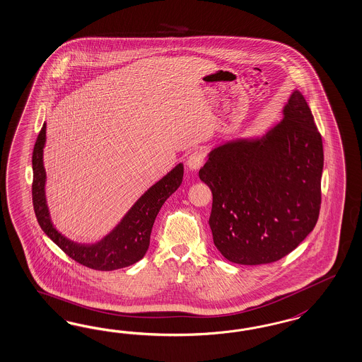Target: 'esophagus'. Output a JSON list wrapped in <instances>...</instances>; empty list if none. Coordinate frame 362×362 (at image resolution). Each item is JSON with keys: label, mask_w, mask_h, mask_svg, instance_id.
<instances>
[{"label": "esophagus", "mask_w": 362, "mask_h": 362, "mask_svg": "<svg viewBox=\"0 0 362 362\" xmlns=\"http://www.w3.org/2000/svg\"><path fill=\"white\" fill-rule=\"evenodd\" d=\"M204 161H205V154L201 151H196L187 157V168L190 170H199V168L204 165Z\"/></svg>", "instance_id": "1"}]
</instances>
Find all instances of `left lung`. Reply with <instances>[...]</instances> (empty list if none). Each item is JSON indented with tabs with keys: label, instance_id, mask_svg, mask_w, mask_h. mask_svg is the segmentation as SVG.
I'll use <instances>...</instances> for the list:
<instances>
[{
	"label": "left lung",
	"instance_id": "1",
	"mask_svg": "<svg viewBox=\"0 0 362 362\" xmlns=\"http://www.w3.org/2000/svg\"><path fill=\"white\" fill-rule=\"evenodd\" d=\"M322 168V139L298 90L264 136L211 149L199 175L213 194L209 225L222 256L261 265L300 245L318 220Z\"/></svg>",
	"mask_w": 362,
	"mask_h": 362
}]
</instances>
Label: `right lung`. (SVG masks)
<instances>
[{
  "mask_svg": "<svg viewBox=\"0 0 362 362\" xmlns=\"http://www.w3.org/2000/svg\"><path fill=\"white\" fill-rule=\"evenodd\" d=\"M47 142V124L35 141L32 165H33V208L41 229L47 237L64 250L70 258L83 267L94 270H116L127 268L145 256L152 233L153 223L163 202L180 187L184 177V165L178 163L149 187L128 213L118 222L116 228L94 244H78L59 233L53 225L45 196L47 172L44 168V148Z\"/></svg>",
  "mask_w": 362,
  "mask_h": 362,
  "instance_id": "1",
  "label": "right lung"
}]
</instances>
